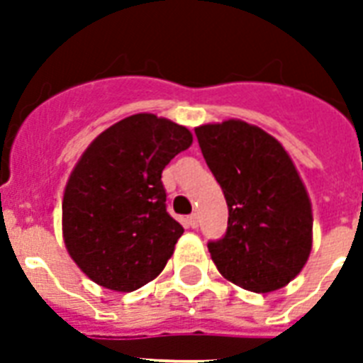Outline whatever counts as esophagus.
<instances>
[{
    "mask_svg": "<svg viewBox=\"0 0 363 363\" xmlns=\"http://www.w3.org/2000/svg\"><path fill=\"white\" fill-rule=\"evenodd\" d=\"M186 224H188V228H192V230H196V228H198V215L186 216Z\"/></svg>",
    "mask_w": 363,
    "mask_h": 363,
    "instance_id": "1",
    "label": "esophagus"
}]
</instances>
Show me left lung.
<instances>
[{
    "label": "left lung",
    "mask_w": 363,
    "mask_h": 363,
    "mask_svg": "<svg viewBox=\"0 0 363 363\" xmlns=\"http://www.w3.org/2000/svg\"><path fill=\"white\" fill-rule=\"evenodd\" d=\"M228 203V232L211 241L226 281L256 294L286 286L313 248V207L290 154L258 125L230 118L196 128Z\"/></svg>",
    "instance_id": "obj_1"
}]
</instances>
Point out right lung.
Listing matches in <instances>:
<instances>
[{"label":"right lung","instance_id":"right-lung-1","mask_svg":"<svg viewBox=\"0 0 363 363\" xmlns=\"http://www.w3.org/2000/svg\"><path fill=\"white\" fill-rule=\"evenodd\" d=\"M192 141L186 125L139 113L82 152L65 184L62 233L96 284L133 292L164 271L184 230L165 211L162 171Z\"/></svg>","mask_w":363,"mask_h":363}]
</instances>
